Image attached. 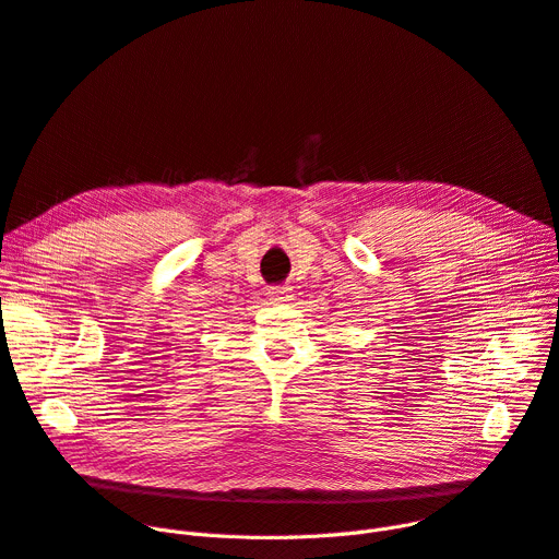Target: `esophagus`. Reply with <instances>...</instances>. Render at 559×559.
Instances as JSON below:
<instances>
[{
    "label": "esophagus",
    "mask_w": 559,
    "mask_h": 559,
    "mask_svg": "<svg viewBox=\"0 0 559 559\" xmlns=\"http://www.w3.org/2000/svg\"><path fill=\"white\" fill-rule=\"evenodd\" d=\"M290 293H293L290 286H273V288H269V295H271L273 302H288L290 300Z\"/></svg>",
    "instance_id": "1"
}]
</instances>
